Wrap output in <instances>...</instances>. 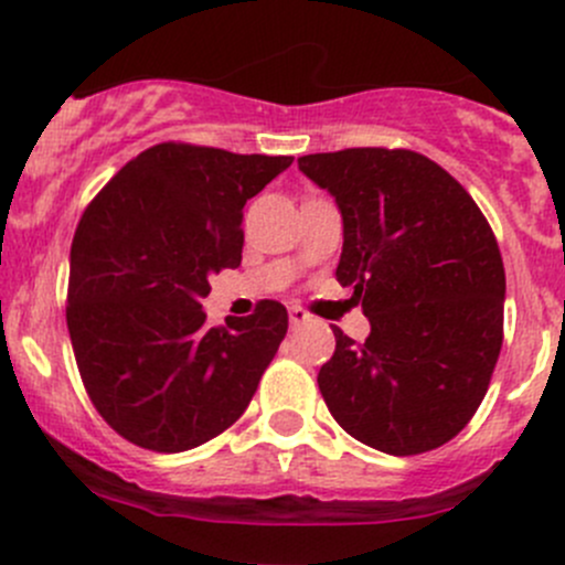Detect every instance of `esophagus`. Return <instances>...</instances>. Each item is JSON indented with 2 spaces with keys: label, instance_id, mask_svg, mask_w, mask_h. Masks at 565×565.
<instances>
[{
  "label": "esophagus",
  "instance_id": "obj_1",
  "mask_svg": "<svg viewBox=\"0 0 565 565\" xmlns=\"http://www.w3.org/2000/svg\"><path fill=\"white\" fill-rule=\"evenodd\" d=\"M289 322H292V328H300V324L311 322V317H308V311H302V308H289Z\"/></svg>",
  "mask_w": 565,
  "mask_h": 565
}]
</instances>
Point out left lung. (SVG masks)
Here are the masks:
<instances>
[{"mask_svg": "<svg viewBox=\"0 0 565 565\" xmlns=\"http://www.w3.org/2000/svg\"><path fill=\"white\" fill-rule=\"evenodd\" d=\"M335 198V278L371 322L365 343L335 332L317 382L335 423L387 455H419L477 414L503 343L507 273L471 194L433 159L347 148L298 159Z\"/></svg>", "mask_w": 565, "mask_h": 565, "instance_id": "1", "label": "left lung"}]
</instances>
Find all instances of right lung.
Here are the masks:
<instances>
[{"label": "right lung", "mask_w": 565, "mask_h": 565, "mask_svg": "<svg viewBox=\"0 0 565 565\" xmlns=\"http://www.w3.org/2000/svg\"><path fill=\"white\" fill-rule=\"evenodd\" d=\"M292 157L159 142L83 211L70 252L67 328L78 371L118 436L186 452L246 412L287 335V308L205 328L207 278L241 265L243 205Z\"/></svg>", "instance_id": "add662e5"}]
</instances>
